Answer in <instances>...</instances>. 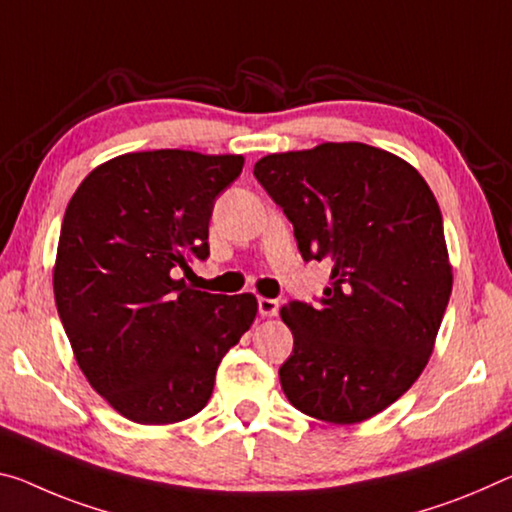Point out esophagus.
Instances as JSON below:
<instances>
[{"mask_svg": "<svg viewBox=\"0 0 512 512\" xmlns=\"http://www.w3.org/2000/svg\"><path fill=\"white\" fill-rule=\"evenodd\" d=\"M257 310L262 316H275L280 310V303L275 298H259L257 300Z\"/></svg>", "mask_w": 512, "mask_h": 512, "instance_id": "esophagus-1", "label": "esophagus"}]
</instances>
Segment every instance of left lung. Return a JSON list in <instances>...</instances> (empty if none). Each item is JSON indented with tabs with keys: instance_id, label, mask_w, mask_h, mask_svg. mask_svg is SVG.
<instances>
[{
	"instance_id": "left-lung-1",
	"label": "left lung",
	"mask_w": 512,
	"mask_h": 512,
	"mask_svg": "<svg viewBox=\"0 0 512 512\" xmlns=\"http://www.w3.org/2000/svg\"><path fill=\"white\" fill-rule=\"evenodd\" d=\"M257 182L294 225L305 262L330 259L316 303L291 300L294 351L280 385L294 408L358 424L424 371L451 296L440 205L415 168L364 143L269 154Z\"/></svg>"
}]
</instances>
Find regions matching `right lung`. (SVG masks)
<instances>
[{"label":"right lung","instance_id":"1","mask_svg":"<svg viewBox=\"0 0 512 512\" xmlns=\"http://www.w3.org/2000/svg\"><path fill=\"white\" fill-rule=\"evenodd\" d=\"M239 154L152 150L97 166L63 216L54 298L79 369L136 424H175L205 408L223 355L257 314L253 294L186 287L209 257L214 202Z\"/></svg>","mask_w":512,"mask_h":512}]
</instances>
